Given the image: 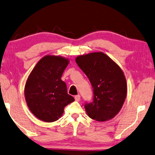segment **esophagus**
<instances>
[{"label":"esophagus","instance_id":"obj_1","mask_svg":"<svg viewBox=\"0 0 155 155\" xmlns=\"http://www.w3.org/2000/svg\"><path fill=\"white\" fill-rule=\"evenodd\" d=\"M75 101H79L80 100V94L75 95Z\"/></svg>","mask_w":155,"mask_h":155}]
</instances>
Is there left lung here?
<instances>
[{
	"mask_svg": "<svg viewBox=\"0 0 155 155\" xmlns=\"http://www.w3.org/2000/svg\"><path fill=\"white\" fill-rule=\"evenodd\" d=\"M75 61L93 88V101L84 104L88 116L97 121L113 118L121 109L126 97L124 72L102 52L78 56Z\"/></svg>",
	"mask_w": 155,
	"mask_h": 155,
	"instance_id": "8db88e82",
	"label": "left lung"
}]
</instances>
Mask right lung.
Masks as SVG:
<instances>
[{"label":"right lung","mask_w":155,"mask_h":155,"mask_svg":"<svg viewBox=\"0 0 155 155\" xmlns=\"http://www.w3.org/2000/svg\"><path fill=\"white\" fill-rule=\"evenodd\" d=\"M68 59L46 56L34 68L25 84V96L29 110L45 122H54L62 116L64 108L75 99L68 94L61 80Z\"/></svg>","instance_id":"add662e5"}]
</instances>
